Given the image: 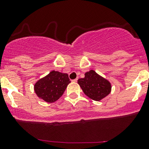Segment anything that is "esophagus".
<instances>
[{"mask_svg":"<svg viewBox=\"0 0 149 149\" xmlns=\"http://www.w3.org/2000/svg\"><path fill=\"white\" fill-rule=\"evenodd\" d=\"M77 81H78V79H73V80H72V81H73V82H77Z\"/></svg>","mask_w":149,"mask_h":149,"instance_id":"esophagus-1","label":"esophagus"}]
</instances>
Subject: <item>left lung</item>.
I'll return each mask as SVG.
<instances>
[{
  "label": "left lung",
  "mask_w": 149,
  "mask_h": 149,
  "mask_svg": "<svg viewBox=\"0 0 149 149\" xmlns=\"http://www.w3.org/2000/svg\"><path fill=\"white\" fill-rule=\"evenodd\" d=\"M84 93L89 98L100 101L110 93L111 85L107 80L91 70L85 73V77L78 80Z\"/></svg>",
  "instance_id": "obj_1"
}]
</instances>
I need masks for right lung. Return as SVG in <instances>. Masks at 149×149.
Returning <instances> with one entry per match:
<instances>
[{
  "label": "right lung",
  "mask_w": 149,
  "mask_h": 149,
  "mask_svg": "<svg viewBox=\"0 0 149 149\" xmlns=\"http://www.w3.org/2000/svg\"><path fill=\"white\" fill-rule=\"evenodd\" d=\"M70 82L67 73L52 70L35 84L34 91L40 98L47 102L52 103L63 95Z\"/></svg>",
  "instance_id": "obj_1"
}]
</instances>
